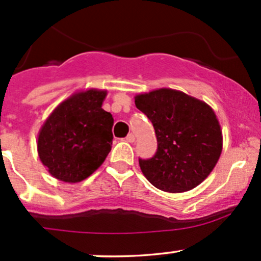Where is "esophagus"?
Instances as JSON below:
<instances>
[{
  "label": "esophagus",
  "mask_w": 261,
  "mask_h": 261,
  "mask_svg": "<svg viewBox=\"0 0 261 261\" xmlns=\"http://www.w3.org/2000/svg\"><path fill=\"white\" fill-rule=\"evenodd\" d=\"M125 139H127V142H130V143H133V142L136 141V136H134L133 133H129V134H128L127 138H125Z\"/></svg>",
  "instance_id": "1"
}]
</instances>
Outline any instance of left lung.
<instances>
[{
    "label": "left lung",
    "instance_id": "1",
    "mask_svg": "<svg viewBox=\"0 0 261 261\" xmlns=\"http://www.w3.org/2000/svg\"><path fill=\"white\" fill-rule=\"evenodd\" d=\"M152 122L157 150L139 158L146 178L166 192L195 189L210 174L222 150L219 120L210 107L182 91L158 89L136 96Z\"/></svg>",
    "mask_w": 261,
    "mask_h": 261
}]
</instances>
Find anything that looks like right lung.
Returning <instances> with one entry per match:
<instances>
[{
    "label": "right lung",
    "mask_w": 261,
    "mask_h": 261,
    "mask_svg": "<svg viewBox=\"0 0 261 261\" xmlns=\"http://www.w3.org/2000/svg\"><path fill=\"white\" fill-rule=\"evenodd\" d=\"M107 91L76 93L55 109L39 134L37 150L55 178L80 182L101 166L112 149L113 117L101 108Z\"/></svg>",
    "instance_id": "right-lung-1"
}]
</instances>
